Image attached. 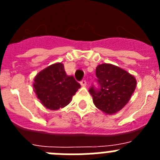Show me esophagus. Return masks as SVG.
<instances>
[{
    "mask_svg": "<svg viewBox=\"0 0 160 160\" xmlns=\"http://www.w3.org/2000/svg\"><path fill=\"white\" fill-rule=\"evenodd\" d=\"M80 84H81L82 87H87V82L86 80H82V81L80 82Z\"/></svg>",
    "mask_w": 160,
    "mask_h": 160,
    "instance_id": "1",
    "label": "esophagus"
}]
</instances>
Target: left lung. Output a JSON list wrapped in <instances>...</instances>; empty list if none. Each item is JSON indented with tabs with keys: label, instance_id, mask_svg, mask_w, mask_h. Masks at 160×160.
<instances>
[{
	"label": "left lung",
	"instance_id": "left-lung-1",
	"mask_svg": "<svg viewBox=\"0 0 160 160\" xmlns=\"http://www.w3.org/2000/svg\"><path fill=\"white\" fill-rule=\"evenodd\" d=\"M96 77L99 90L94 87L89 90L93 102L105 114H116L129 102L136 87V79L127 70L107 63L96 67Z\"/></svg>",
	"mask_w": 160,
	"mask_h": 160
}]
</instances>
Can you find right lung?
Wrapping results in <instances>:
<instances>
[{"label":"right lung","instance_id":"right-lung-1","mask_svg":"<svg viewBox=\"0 0 160 160\" xmlns=\"http://www.w3.org/2000/svg\"><path fill=\"white\" fill-rule=\"evenodd\" d=\"M32 87L42 105L56 111L67 106L81 86L73 76L66 74L62 63L58 62L39 72Z\"/></svg>","mask_w":160,"mask_h":160}]
</instances>
